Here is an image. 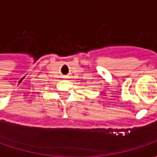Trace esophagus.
Listing matches in <instances>:
<instances>
[{
    "label": "esophagus",
    "mask_w": 157,
    "mask_h": 157,
    "mask_svg": "<svg viewBox=\"0 0 157 157\" xmlns=\"http://www.w3.org/2000/svg\"><path fill=\"white\" fill-rule=\"evenodd\" d=\"M64 78H66V77H64Z\"/></svg>",
    "instance_id": "34e87169"
}]
</instances>
